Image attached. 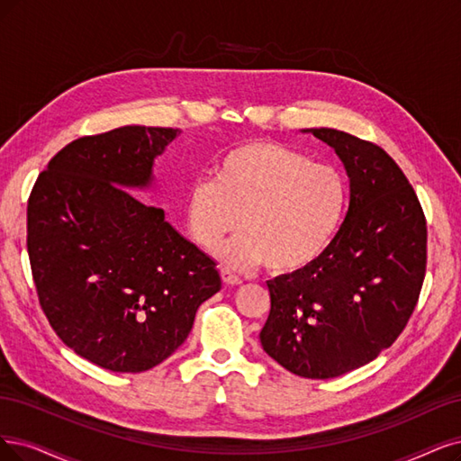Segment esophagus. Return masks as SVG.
<instances>
[{"mask_svg": "<svg viewBox=\"0 0 461 461\" xmlns=\"http://www.w3.org/2000/svg\"><path fill=\"white\" fill-rule=\"evenodd\" d=\"M220 276H221V281H224L226 285H230V286H240L243 281L240 279V277H237L235 274H231V271L230 269H221L220 271Z\"/></svg>", "mask_w": 461, "mask_h": 461, "instance_id": "1", "label": "esophagus"}]
</instances>
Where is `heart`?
Wrapping results in <instances>:
<instances>
[{
  "mask_svg": "<svg viewBox=\"0 0 461 461\" xmlns=\"http://www.w3.org/2000/svg\"><path fill=\"white\" fill-rule=\"evenodd\" d=\"M216 177L190 185L185 218L204 249L243 224V233L216 250L231 267L266 264L274 276H296L329 250L348 211L342 173L279 142L249 140L228 149Z\"/></svg>",
  "mask_w": 461,
  "mask_h": 461,
  "instance_id": "1",
  "label": "heart"
}]
</instances>
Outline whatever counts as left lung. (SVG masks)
Here are the masks:
<instances>
[{
	"label": "left lung",
	"instance_id": "left-lung-1",
	"mask_svg": "<svg viewBox=\"0 0 461 461\" xmlns=\"http://www.w3.org/2000/svg\"><path fill=\"white\" fill-rule=\"evenodd\" d=\"M349 176V209L322 257L267 281L264 351L296 376L327 380L376 359L411 319L428 264V224L387 153L336 129H312Z\"/></svg>",
	"mask_w": 461,
	"mask_h": 461
}]
</instances>
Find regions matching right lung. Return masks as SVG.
Returning <instances> with one entry per match:
<instances>
[{"label":"right lung","mask_w":461,"mask_h":461,"mask_svg":"<svg viewBox=\"0 0 461 461\" xmlns=\"http://www.w3.org/2000/svg\"><path fill=\"white\" fill-rule=\"evenodd\" d=\"M180 134L127 125L81 136L38 176L28 257L41 310L62 342L112 372L173 355L216 294L214 260L124 187H148L153 159Z\"/></svg>","instance_id":"obj_1"}]
</instances>
